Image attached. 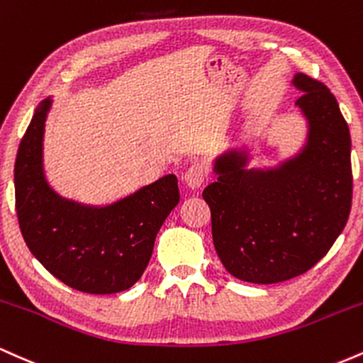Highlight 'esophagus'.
<instances>
[{"label": "esophagus", "instance_id": "34e87169", "mask_svg": "<svg viewBox=\"0 0 363 363\" xmlns=\"http://www.w3.org/2000/svg\"><path fill=\"white\" fill-rule=\"evenodd\" d=\"M206 174H207L206 164H203L202 161H195V162H192V166L185 171V174H183V180H185V185L189 186V189L197 190V189H201L203 180H206Z\"/></svg>", "mask_w": 363, "mask_h": 363}]
</instances>
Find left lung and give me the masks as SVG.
<instances>
[{"label":"left lung","mask_w":363,"mask_h":363,"mask_svg":"<svg viewBox=\"0 0 363 363\" xmlns=\"http://www.w3.org/2000/svg\"><path fill=\"white\" fill-rule=\"evenodd\" d=\"M291 87L307 130L296 152L260 168L245 144L223 150L213 161L218 180L202 192L216 252L247 283L307 272L336 242L352 207V140L336 97L305 73L293 75Z\"/></svg>","instance_id":"8db88e82"}]
</instances>
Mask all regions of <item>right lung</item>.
Segmentation results:
<instances>
[{
  "label": "right lung",
  "mask_w": 363,
  "mask_h": 363,
  "mask_svg": "<svg viewBox=\"0 0 363 363\" xmlns=\"http://www.w3.org/2000/svg\"><path fill=\"white\" fill-rule=\"evenodd\" d=\"M52 97L40 101L15 161L20 231L35 259L65 284L109 295L132 288L152 255L160 228L180 202L178 178L164 174L111 203L63 197L44 173V130Z\"/></svg>",
  "instance_id": "obj_1"
}]
</instances>
